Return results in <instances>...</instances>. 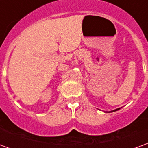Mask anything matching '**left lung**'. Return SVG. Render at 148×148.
Instances as JSON below:
<instances>
[{
	"instance_id": "obj_1",
	"label": "left lung",
	"mask_w": 148,
	"mask_h": 148,
	"mask_svg": "<svg viewBox=\"0 0 148 148\" xmlns=\"http://www.w3.org/2000/svg\"><path fill=\"white\" fill-rule=\"evenodd\" d=\"M120 109H115V110H112V111H110V112H115V111H117V110H119Z\"/></svg>"
}]
</instances>
